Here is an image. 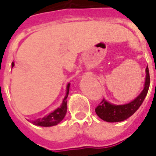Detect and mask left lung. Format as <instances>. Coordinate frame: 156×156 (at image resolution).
I'll return each mask as SVG.
<instances>
[{
	"label": "left lung",
	"instance_id": "1",
	"mask_svg": "<svg viewBox=\"0 0 156 156\" xmlns=\"http://www.w3.org/2000/svg\"><path fill=\"white\" fill-rule=\"evenodd\" d=\"M145 71H146V77H145L144 87L141 91V93L133 101H130L127 104L114 105L109 103L108 101L103 99L95 109L96 113L98 114V117L106 122H115L123 121L129 119L130 116L133 115L143 103L149 90L151 78H150L148 66L146 67Z\"/></svg>",
	"mask_w": 156,
	"mask_h": 156
}]
</instances>
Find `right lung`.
I'll return each instance as SVG.
<instances>
[{
	"mask_svg": "<svg viewBox=\"0 0 156 156\" xmlns=\"http://www.w3.org/2000/svg\"><path fill=\"white\" fill-rule=\"evenodd\" d=\"M12 66H14V63L12 62ZM69 84L67 85V90H66V95L61 106L55 109V111L50 112L48 116H45L42 119H35L34 121H32V123H34L35 125L42 126V127H51V126L57 125L58 123L61 122L63 119L65 118L67 112V101L66 99L68 98V94H69Z\"/></svg>",
	"mask_w": 156,
	"mask_h": 156,
	"instance_id": "add662e5",
	"label": "right lung"
}]
</instances>
